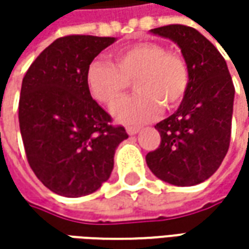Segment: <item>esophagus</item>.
I'll use <instances>...</instances> for the list:
<instances>
[{"label":"esophagus","mask_w":249,"mask_h":249,"mask_svg":"<svg viewBox=\"0 0 249 249\" xmlns=\"http://www.w3.org/2000/svg\"><path fill=\"white\" fill-rule=\"evenodd\" d=\"M126 131H127V134L129 136H134V134H137L140 131L139 127H133V126H129V127H126Z\"/></svg>","instance_id":"34e87169"}]
</instances>
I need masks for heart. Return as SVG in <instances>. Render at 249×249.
Here are the masks:
<instances>
[{"label": "heart", "mask_w": 249, "mask_h": 249, "mask_svg": "<svg viewBox=\"0 0 249 249\" xmlns=\"http://www.w3.org/2000/svg\"><path fill=\"white\" fill-rule=\"evenodd\" d=\"M115 65L94 61L86 71L91 95L107 105H115L133 82L138 92L113 108L115 118L126 124H142L160 110L177 107L190 82L188 66L181 55L167 51L158 43H140L113 53Z\"/></svg>", "instance_id": "1"}]
</instances>
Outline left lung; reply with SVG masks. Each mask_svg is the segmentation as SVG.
Instances as JSON below:
<instances>
[{
  "instance_id": "1",
  "label": "left lung",
  "mask_w": 249,
  "mask_h": 249,
  "mask_svg": "<svg viewBox=\"0 0 249 249\" xmlns=\"http://www.w3.org/2000/svg\"><path fill=\"white\" fill-rule=\"evenodd\" d=\"M151 33L180 47L190 82L178 109L155 126L160 145L145 160L155 176L178 187L196 186L212 176L230 145L234 86L227 63L198 30L169 24Z\"/></svg>"
}]
</instances>
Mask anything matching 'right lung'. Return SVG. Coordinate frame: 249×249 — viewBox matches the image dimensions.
<instances>
[{
	"label": "right lung",
	"mask_w": 249,
	"mask_h": 249,
	"mask_svg": "<svg viewBox=\"0 0 249 249\" xmlns=\"http://www.w3.org/2000/svg\"><path fill=\"white\" fill-rule=\"evenodd\" d=\"M115 37L65 36L48 45L26 72L19 126L37 178L58 196H89L105 183L115 151L129 136L92 100L86 71Z\"/></svg>",
	"instance_id": "1"
}]
</instances>
